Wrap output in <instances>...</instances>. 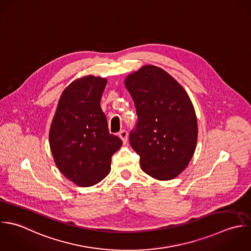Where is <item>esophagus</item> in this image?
Instances as JSON below:
<instances>
[{
    "label": "esophagus",
    "instance_id": "34e87169",
    "mask_svg": "<svg viewBox=\"0 0 251 251\" xmlns=\"http://www.w3.org/2000/svg\"><path fill=\"white\" fill-rule=\"evenodd\" d=\"M119 138L123 141V143L124 144H126L127 143V140H128V133H127V131H125V130H122L121 132H119Z\"/></svg>",
    "mask_w": 251,
    "mask_h": 251
}]
</instances>
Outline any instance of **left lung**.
Returning <instances> with one entry per match:
<instances>
[{"instance_id": "1", "label": "left lung", "mask_w": 251, "mask_h": 251, "mask_svg": "<svg viewBox=\"0 0 251 251\" xmlns=\"http://www.w3.org/2000/svg\"><path fill=\"white\" fill-rule=\"evenodd\" d=\"M124 83L138 114L129 140L141 157L142 170L159 180L176 177L191 161L198 139L196 112L187 92L153 65L130 74Z\"/></svg>"}]
</instances>
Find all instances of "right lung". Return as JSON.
<instances>
[{
    "label": "right lung",
    "mask_w": 251,
    "mask_h": 251,
    "mask_svg": "<svg viewBox=\"0 0 251 251\" xmlns=\"http://www.w3.org/2000/svg\"><path fill=\"white\" fill-rule=\"evenodd\" d=\"M106 78L79 77L63 91L51 122L50 146L54 162L69 180L89 187L110 172L111 156L122 141L109 134L100 108Z\"/></svg>",
    "instance_id": "right-lung-1"
}]
</instances>
